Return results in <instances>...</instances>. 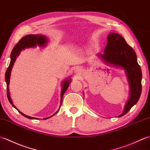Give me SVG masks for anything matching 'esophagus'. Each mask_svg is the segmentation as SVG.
<instances>
[{
  "instance_id": "esophagus-1",
  "label": "esophagus",
  "mask_w": 150,
  "mask_h": 150,
  "mask_svg": "<svg viewBox=\"0 0 150 150\" xmlns=\"http://www.w3.org/2000/svg\"><path fill=\"white\" fill-rule=\"evenodd\" d=\"M75 71L76 72L79 71H80V68H75Z\"/></svg>"
}]
</instances>
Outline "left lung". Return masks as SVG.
Wrapping results in <instances>:
<instances>
[{
	"instance_id": "left-lung-1",
	"label": "left lung",
	"mask_w": 150,
	"mask_h": 150,
	"mask_svg": "<svg viewBox=\"0 0 150 150\" xmlns=\"http://www.w3.org/2000/svg\"><path fill=\"white\" fill-rule=\"evenodd\" d=\"M98 55L106 64L123 69L127 75L130 86V95L123 113L118 116L121 117L137 103L142 91V71L137 62L136 54L123 36L112 33L107 36L104 53H99Z\"/></svg>"
}]
</instances>
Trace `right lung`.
<instances>
[{"mask_svg":"<svg viewBox=\"0 0 150 150\" xmlns=\"http://www.w3.org/2000/svg\"><path fill=\"white\" fill-rule=\"evenodd\" d=\"M48 43V38L43 35H41V34H29V35H27L23 37L22 39H21L18 43H17L14 48H13V50L11 53V61H10V64L9 65V67L8 68L5 74V80H6V85H7V96H8V98L9 102L11 104L12 106L13 107H15V109L18 111V112L23 115L24 117L29 118V119L31 120H40L38 118L36 117H30L27 116V115L24 114L22 112L17 109V108L14 105V104L13 103L12 100L11 98V96H10V93H9V82H10V76H11V72L12 70L13 67L14 65V63L16 59V57L18 56L20 52L25 49V48H34L36 47L37 46H39L40 47H45L46 46L47 44ZM71 81V80L70 77H68L67 79H66L62 81L61 86H62V91L61 93V105L60 107L62 105V97H63V95L64 93L67 91V90L69 86V83H70ZM60 109V108H59ZM59 110L55 112L54 114L52 115L51 116H49L48 117H45L44 118V120H47L52 117L54 115L58 112Z\"/></svg>","mask_w":150,"mask_h":150,"instance_id":"1","label":"right lung"}]
</instances>
